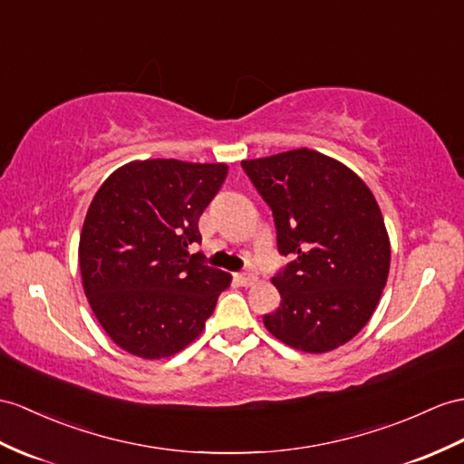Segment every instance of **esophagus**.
<instances>
[{"label": "esophagus", "mask_w": 464, "mask_h": 464, "mask_svg": "<svg viewBox=\"0 0 464 464\" xmlns=\"http://www.w3.org/2000/svg\"><path fill=\"white\" fill-rule=\"evenodd\" d=\"M236 281H238V284L244 287H252V285H256L257 276L250 274V271H244V274H236Z\"/></svg>", "instance_id": "obj_1"}]
</instances>
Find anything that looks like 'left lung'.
Here are the masks:
<instances>
[{"label":"left lung","mask_w":464,"mask_h":464,"mask_svg":"<svg viewBox=\"0 0 464 464\" xmlns=\"http://www.w3.org/2000/svg\"><path fill=\"white\" fill-rule=\"evenodd\" d=\"M274 212L277 250L291 256L276 277L279 307L264 314L284 344L323 354L364 329L390 274V236L368 185L314 150L242 161Z\"/></svg>","instance_id":"1"}]
</instances>
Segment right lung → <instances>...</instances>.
Listing matches in <instances>:
<instances>
[{
    "label": "right lung",
    "instance_id": "right-lung-1",
    "mask_svg": "<svg viewBox=\"0 0 464 464\" xmlns=\"http://www.w3.org/2000/svg\"><path fill=\"white\" fill-rule=\"evenodd\" d=\"M228 165H121L90 202L78 244L82 287L106 334L145 360L169 358L205 329L232 276L188 256Z\"/></svg>",
    "mask_w": 464,
    "mask_h": 464
}]
</instances>
